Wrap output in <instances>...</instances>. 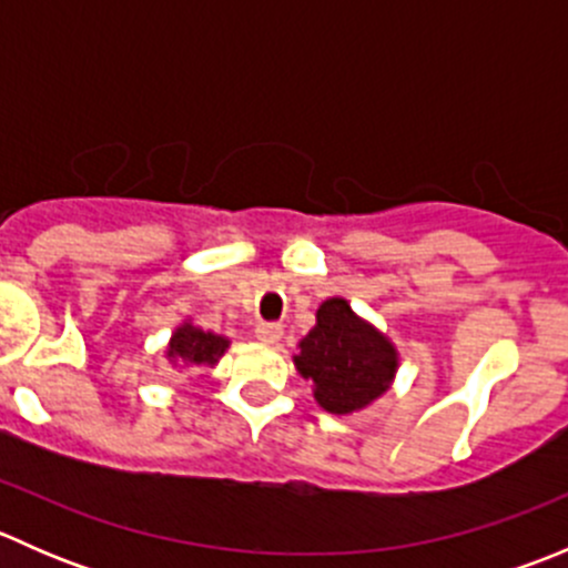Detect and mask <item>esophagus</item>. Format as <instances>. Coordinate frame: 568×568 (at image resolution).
Listing matches in <instances>:
<instances>
[{
  "label": "esophagus",
  "instance_id": "esophagus-1",
  "mask_svg": "<svg viewBox=\"0 0 568 568\" xmlns=\"http://www.w3.org/2000/svg\"><path fill=\"white\" fill-rule=\"evenodd\" d=\"M255 337L261 343H277L280 337H283V326L274 324V321H261V324L255 326Z\"/></svg>",
  "mask_w": 568,
  "mask_h": 568
}]
</instances>
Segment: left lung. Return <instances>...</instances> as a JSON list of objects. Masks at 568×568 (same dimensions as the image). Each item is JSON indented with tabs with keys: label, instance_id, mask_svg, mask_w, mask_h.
Wrapping results in <instances>:
<instances>
[{
	"label": "left lung",
	"instance_id": "obj_1",
	"mask_svg": "<svg viewBox=\"0 0 568 568\" xmlns=\"http://www.w3.org/2000/svg\"><path fill=\"white\" fill-rule=\"evenodd\" d=\"M296 371L313 379V395L332 415L359 412L390 387L398 352L346 300L321 302L316 326L300 341Z\"/></svg>",
	"mask_w": 568,
	"mask_h": 568
}]
</instances>
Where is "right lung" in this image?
<instances>
[{
	"mask_svg": "<svg viewBox=\"0 0 568 568\" xmlns=\"http://www.w3.org/2000/svg\"><path fill=\"white\" fill-rule=\"evenodd\" d=\"M231 346V341L214 332H203L194 324H181L170 337L168 346V359L175 365H216L220 357L225 354V348Z\"/></svg>",
	"mask_w": 568,
	"mask_h": 568,
	"instance_id": "obj_1",
	"label": "right lung"
}]
</instances>
